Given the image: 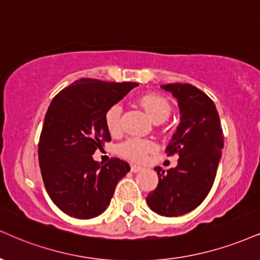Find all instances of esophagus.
Returning <instances> with one entry per match:
<instances>
[{
	"mask_svg": "<svg viewBox=\"0 0 260 260\" xmlns=\"http://www.w3.org/2000/svg\"><path fill=\"white\" fill-rule=\"evenodd\" d=\"M131 171H132L133 173H137V172L142 171V167H140V166H137V165H132L131 166Z\"/></svg>",
	"mask_w": 260,
	"mask_h": 260,
	"instance_id": "obj_1",
	"label": "esophagus"
}]
</instances>
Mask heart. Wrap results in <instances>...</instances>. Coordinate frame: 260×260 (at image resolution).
I'll use <instances>...</instances> for the list:
<instances>
[{"label": "heart", "mask_w": 260, "mask_h": 260, "mask_svg": "<svg viewBox=\"0 0 260 260\" xmlns=\"http://www.w3.org/2000/svg\"><path fill=\"white\" fill-rule=\"evenodd\" d=\"M139 104L150 118L156 123H161L170 117L172 106L165 96L149 93L144 94L139 98ZM121 115L122 106L112 105L108 111L105 112V124L108 131L111 134H118L121 132ZM156 144L151 140L131 138L122 143L118 146V154L131 161L142 162L146 158L150 152L155 151Z\"/></svg>", "instance_id": "heart-1"}]
</instances>
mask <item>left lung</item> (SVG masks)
<instances>
[{"label": "left lung", "mask_w": 260, "mask_h": 260, "mask_svg": "<svg viewBox=\"0 0 260 260\" xmlns=\"http://www.w3.org/2000/svg\"><path fill=\"white\" fill-rule=\"evenodd\" d=\"M178 100L180 123L166 148L178 165L167 172L156 167L158 184L146 198L149 207L165 217L189 213L201 205L213 185L224 146L219 115L209 96L189 83L161 86Z\"/></svg>", "instance_id": "8db88e82"}]
</instances>
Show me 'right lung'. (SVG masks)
<instances>
[{
    "label": "right lung",
    "mask_w": 260,
    "mask_h": 260,
    "mask_svg": "<svg viewBox=\"0 0 260 260\" xmlns=\"http://www.w3.org/2000/svg\"><path fill=\"white\" fill-rule=\"evenodd\" d=\"M137 86L80 79L49 104L39 142L41 174L49 198L70 217L102 214L118 180L129 172L126 161L115 157L102 166L92 155L111 140L105 112Z\"/></svg>",
    "instance_id": "1"
}]
</instances>
